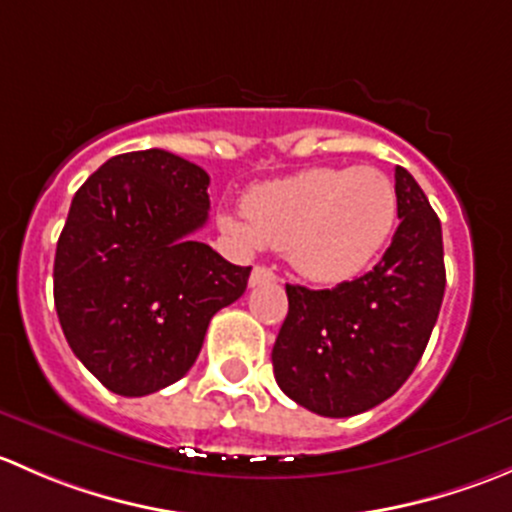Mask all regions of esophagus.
<instances>
[{"instance_id":"1","label":"esophagus","mask_w":512,"mask_h":512,"mask_svg":"<svg viewBox=\"0 0 512 512\" xmlns=\"http://www.w3.org/2000/svg\"><path fill=\"white\" fill-rule=\"evenodd\" d=\"M275 280H277V275L272 270H267V267H262V265L252 267L250 287H260V285H265V282H275Z\"/></svg>"}]
</instances>
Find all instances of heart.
<instances>
[{
  "label": "heart",
  "instance_id": "b5f03b06",
  "mask_svg": "<svg viewBox=\"0 0 512 512\" xmlns=\"http://www.w3.org/2000/svg\"><path fill=\"white\" fill-rule=\"evenodd\" d=\"M242 208L247 220L220 215V227L242 250L277 247L307 280L339 285L384 250L399 198L376 168H309L255 185Z\"/></svg>",
  "mask_w": 512,
  "mask_h": 512
}]
</instances>
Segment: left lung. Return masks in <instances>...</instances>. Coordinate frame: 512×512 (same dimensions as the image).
<instances>
[{
    "label": "left lung",
    "mask_w": 512,
    "mask_h": 512,
    "mask_svg": "<svg viewBox=\"0 0 512 512\" xmlns=\"http://www.w3.org/2000/svg\"><path fill=\"white\" fill-rule=\"evenodd\" d=\"M401 223L379 265L334 289L287 285L272 347L280 389L319 416L347 418L394 396L416 369L441 312V220L414 175L396 165Z\"/></svg>",
    "instance_id": "obj_1"
}]
</instances>
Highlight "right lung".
<instances>
[{
    "mask_svg": "<svg viewBox=\"0 0 512 512\" xmlns=\"http://www.w3.org/2000/svg\"><path fill=\"white\" fill-rule=\"evenodd\" d=\"M210 175L160 148L113 156L71 200L54 260V304L71 352L118 396L188 374L215 312L252 267L193 232L208 223Z\"/></svg>",
    "mask_w": 512,
    "mask_h": 512,
    "instance_id": "obj_1",
    "label": "right lung"
}]
</instances>
